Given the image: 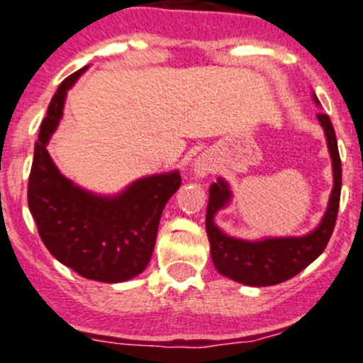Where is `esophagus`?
<instances>
[{
	"instance_id": "obj_1",
	"label": "esophagus",
	"mask_w": 363,
	"mask_h": 363,
	"mask_svg": "<svg viewBox=\"0 0 363 363\" xmlns=\"http://www.w3.org/2000/svg\"><path fill=\"white\" fill-rule=\"evenodd\" d=\"M213 167H215L213 158H211L210 153H206V152L201 153V155L196 157L193 164H191V170H193L194 176L199 177V179L206 177L208 174H210L211 170H213Z\"/></svg>"
}]
</instances>
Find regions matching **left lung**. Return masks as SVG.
<instances>
[{"label":"left lung","instance_id":"left-lung-1","mask_svg":"<svg viewBox=\"0 0 363 363\" xmlns=\"http://www.w3.org/2000/svg\"><path fill=\"white\" fill-rule=\"evenodd\" d=\"M312 101L315 106H320L315 94H312ZM318 121L324 129L333 165V189L319 225L309 234L301 237H262L256 240H245L225 234L215 223V216L220 210L230 205L232 189L225 179L218 177L210 186L206 234L210 240L211 259L220 274L249 286L278 285L301 273L324 251L338 216L341 160L331 119L326 114H318Z\"/></svg>","mask_w":363,"mask_h":363}]
</instances>
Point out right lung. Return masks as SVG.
<instances>
[{"mask_svg": "<svg viewBox=\"0 0 363 363\" xmlns=\"http://www.w3.org/2000/svg\"><path fill=\"white\" fill-rule=\"evenodd\" d=\"M89 69L69 74L48 107L28 177V210L48 251L83 278L131 280L147 268L162 211L181 186L179 170L133 181L118 194H95L60 172L48 152L65 109L66 91Z\"/></svg>", "mask_w": 363, "mask_h": 363, "instance_id": "obj_1", "label": "right lung"}]
</instances>
